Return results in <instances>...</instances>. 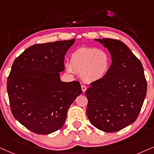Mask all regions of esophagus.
I'll list each match as a JSON object with an SVG mask.
<instances>
[{"label": "esophagus", "mask_w": 154, "mask_h": 154, "mask_svg": "<svg viewBox=\"0 0 154 154\" xmlns=\"http://www.w3.org/2000/svg\"><path fill=\"white\" fill-rule=\"evenodd\" d=\"M81 88H82V91L83 92H85L86 90H87V87H86L85 85H82Z\"/></svg>", "instance_id": "34e87169"}]
</instances>
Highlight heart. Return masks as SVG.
Masks as SVG:
<instances>
[{
    "mask_svg": "<svg viewBox=\"0 0 154 154\" xmlns=\"http://www.w3.org/2000/svg\"><path fill=\"white\" fill-rule=\"evenodd\" d=\"M111 58L109 53L97 48H78L71 54L69 64H66L69 73L80 74L86 82L98 81L109 70Z\"/></svg>",
    "mask_w": 154,
    "mask_h": 154,
    "instance_id": "obj_1",
    "label": "heart"
}]
</instances>
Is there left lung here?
<instances>
[{"label":"left lung","mask_w":154,"mask_h":154,"mask_svg":"<svg viewBox=\"0 0 154 154\" xmlns=\"http://www.w3.org/2000/svg\"><path fill=\"white\" fill-rule=\"evenodd\" d=\"M107 48L112 64L105 77L86 91L87 116L95 128L117 132L137 120L146 95L147 83L140 60L119 40L95 39Z\"/></svg>","instance_id":"left-lung-1"}]
</instances>
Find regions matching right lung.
I'll use <instances>...</instances> for the list:
<instances>
[{"label": "right lung", "mask_w": 154, "mask_h": 154, "mask_svg": "<svg viewBox=\"0 0 154 154\" xmlns=\"http://www.w3.org/2000/svg\"><path fill=\"white\" fill-rule=\"evenodd\" d=\"M75 41L34 44L12 65L7 81L11 112L36 134H51L62 128L68 108L82 93L79 82H64L59 73L65 69V56Z\"/></svg>", "instance_id": "obj_1"}]
</instances>
